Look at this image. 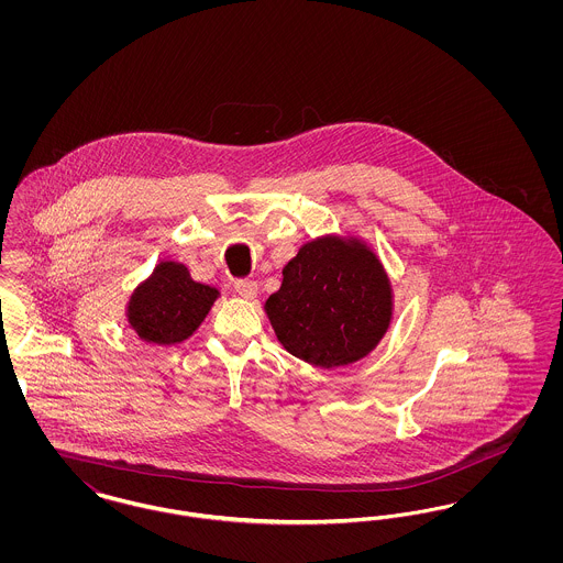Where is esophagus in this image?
I'll use <instances>...</instances> for the list:
<instances>
[{
  "instance_id": "esophagus-1",
  "label": "esophagus",
  "mask_w": 563,
  "mask_h": 563,
  "mask_svg": "<svg viewBox=\"0 0 563 563\" xmlns=\"http://www.w3.org/2000/svg\"><path fill=\"white\" fill-rule=\"evenodd\" d=\"M234 289H236V294L244 297V299H255V297H257V283H255V280H239V283L234 285Z\"/></svg>"
}]
</instances>
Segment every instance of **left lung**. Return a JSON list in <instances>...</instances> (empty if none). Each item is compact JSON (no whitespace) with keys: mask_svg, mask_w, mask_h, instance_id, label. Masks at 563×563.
Masks as SVG:
<instances>
[{"mask_svg":"<svg viewBox=\"0 0 563 563\" xmlns=\"http://www.w3.org/2000/svg\"><path fill=\"white\" fill-rule=\"evenodd\" d=\"M264 310L283 349L333 369L374 352L390 329L395 291L369 242L352 232L322 234L287 262Z\"/></svg>","mask_w":563,"mask_h":563,"instance_id":"obj_1","label":"left lung"}]
</instances>
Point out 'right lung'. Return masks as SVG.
<instances>
[{"mask_svg":"<svg viewBox=\"0 0 563 563\" xmlns=\"http://www.w3.org/2000/svg\"><path fill=\"white\" fill-rule=\"evenodd\" d=\"M219 289L189 276L186 264L162 260L126 301V322L134 335L154 346L189 340L211 312Z\"/></svg>","mask_w":563,"mask_h":563,"instance_id":"1","label":"right lung"}]
</instances>
